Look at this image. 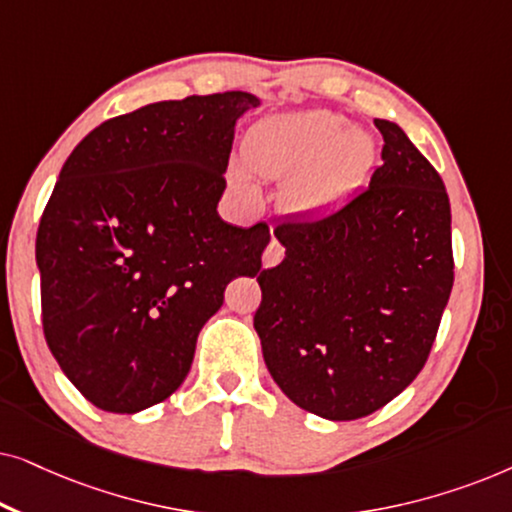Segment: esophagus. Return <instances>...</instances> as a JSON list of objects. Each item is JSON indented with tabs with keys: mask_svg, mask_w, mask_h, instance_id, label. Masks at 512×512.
<instances>
[{
	"mask_svg": "<svg viewBox=\"0 0 512 512\" xmlns=\"http://www.w3.org/2000/svg\"><path fill=\"white\" fill-rule=\"evenodd\" d=\"M284 258V247L272 237L268 247L263 251V268H275V265Z\"/></svg>",
	"mask_w": 512,
	"mask_h": 512,
	"instance_id": "34e87169",
	"label": "esophagus"
}]
</instances>
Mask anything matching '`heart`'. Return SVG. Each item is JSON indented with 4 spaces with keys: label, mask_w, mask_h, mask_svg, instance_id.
I'll use <instances>...</instances> for the list:
<instances>
[{
    "label": "heart",
    "mask_w": 512,
    "mask_h": 512,
    "mask_svg": "<svg viewBox=\"0 0 512 512\" xmlns=\"http://www.w3.org/2000/svg\"><path fill=\"white\" fill-rule=\"evenodd\" d=\"M375 142L347 118L328 109L282 111L251 125L242 162L230 165V181L256 195L254 177L279 181L282 205L296 216H324L345 202L366 177Z\"/></svg>",
    "instance_id": "1"
}]
</instances>
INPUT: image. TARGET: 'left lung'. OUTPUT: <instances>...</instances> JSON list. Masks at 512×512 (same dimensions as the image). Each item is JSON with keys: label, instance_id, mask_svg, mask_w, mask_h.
Masks as SVG:
<instances>
[{"label": "left lung", "instance_id": "1", "mask_svg": "<svg viewBox=\"0 0 512 512\" xmlns=\"http://www.w3.org/2000/svg\"><path fill=\"white\" fill-rule=\"evenodd\" d=\"M382 160L338 212L277 226L284 261L258 275L265 366L331 422L380 410L424 368L454 282L445 184L405 130L375 118Z\"/></svg>", "mask_w": 512, "mask_h": 512}]
</instances>
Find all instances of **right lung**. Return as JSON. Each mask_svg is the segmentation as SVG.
Instances as JSON below:
<instances>
[{
    "instance_id": "add662e5",
    "label": "right lung",
    "mask_w": 512,
    "mask_h": 512,
    "mask_svg": "<svg viewBox=\"0 0 512 512\" xmlns=\"http://www.w3.org/2000/svg\"><path fill=\"white\" fill-rule=\"evenodd\" d=\"M254 107L244 90L146 104L97 125L62 165L37 233L41 317L95 408L135 415L172 396L226 286L261 270L268 226L216 212Z\"/></svg>"
}]
</instances>
